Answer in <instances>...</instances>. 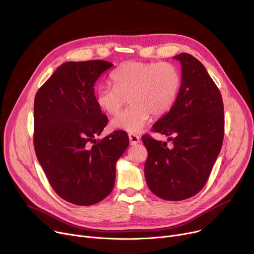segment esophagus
Wrapping results in <instances>:
<instances>
[{
  "mask_svg": "<svg viewBox=\"0 0 254 254\" xmlns=\"http://www.w3.org/2000/svg\"><path fill=\"white\" fill-rule=\"evenodd\" d=\"M129 140H130V144L131 145H136L140 142V138L138 135L135 134H129Z\"/></svg>",
  "mask_w": 254,
  "mask_h": 254,
  "instance_id": "34e87169",
  "label": "esophagus"
}]
</instances>
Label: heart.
<instances>
[{"label": "heart", "mask_w": 254, "mask_h": 254, "mask_svg": "<svg viewBox=\"0 0 254 254\" xmlns=\"http://www.w3.org/2000/svg\"><path fill=\"white\" fill-rule=\"evenodd\" d=\"M113 86L101 84L96 91L98 107L115 115L128 101L130 106L112 120L113 128L138 133L150 115L162 116L175 105L181 88L179 69L168 63L130 62L111 73Z\"/></svg>", "instance_id": "1"}]
</instances>
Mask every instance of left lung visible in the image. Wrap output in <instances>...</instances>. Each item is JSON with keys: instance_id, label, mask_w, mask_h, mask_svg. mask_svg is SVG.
<instances>
[{"instance_id": "1", "label": "left lung", "mask_w": 254, "mask_h": 254, "mask_svg": "<svg viewBox=\"0 0 254 254\" xmlns=\"http://www.w3.org/2000/svg\"><path fill=\"white\" fill-rule=\"evenodd\" d=\"M182 65V84L177 101L152 131L166 142L142 136L148 156L144 175L150 190L166 201H182L206 185L224 137L221 93L205 66L189 53L176 55Z\"/></svg>"}]
</instances>
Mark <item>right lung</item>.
<instances>
[{"label": "right lung", "mask_w": 254, "mask_h": 254, "mask_svg": "<svg viewBox=\"0 0 254 254\" xmlns=\"http://www.w3.org/2000/svg\"><path fill=\"white\" fill-rule=\"evenodd\" d=\"M112 66L105 61L64 63L34 100L37 159L55 192L77 206L97 204L112 191L116 162L129 145L123 131L96 140L108 117L96 103L94 86Z\"/></svg>", "instance_id": "1"}]
</instances>
